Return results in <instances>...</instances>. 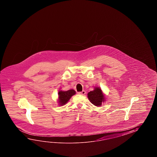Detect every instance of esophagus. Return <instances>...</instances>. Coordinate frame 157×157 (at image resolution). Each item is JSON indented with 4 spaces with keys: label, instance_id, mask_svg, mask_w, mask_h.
<instances>
[{
    "label": "esophagus",
    "instance_id": "esophagus-1",
    "mask_svg": "<svg viewBox=\"0 0 157 157\" xmlns=\"http://www.w3.org/2000/svg\"><path fill=\"white\" fill-rule=\"evenodd\" d=\"M78 94H80V95H85V94H86V91L83 90V91H82L81 92H78Z\"/></svg>",
    "mask_w": 157,
    "mask_h": 157
}]
</instances>
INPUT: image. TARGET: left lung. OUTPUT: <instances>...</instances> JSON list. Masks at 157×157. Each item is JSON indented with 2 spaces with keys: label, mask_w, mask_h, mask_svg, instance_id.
I'll list each match as a JSON object with an SVG mask.
<instances>
[{
  "label": "left lung",
  "mask_w": 157,
  "mask_h": 157,
  "mask_svg": "<svg viewBox=\"0 0 157 157\" xmlns=\"http://www.w3.org/2000/svg\"><path fill=\"white\" fill-rule=\"evenodd\" d=\"M87 98L91 103L97 107H100L102 103L105 100L101 89L98 87H95L93 91H91L87 94Z\"/></svg>",
  "instance_id": "1"
}]
</instances>
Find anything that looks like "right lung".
<instances>
[{"mask_svg":"<svg viewBox=\"0 0 157 157\" xmlns=\"http://www.w3.org/2000/svg\"><path fill=\"white\" fill-rule=\"evenodd\" d=\"M58 103L59 106L64 105L71 98L76 94V91L73 89L67 91H58Z\"/></svg>","mask_w":157,"mask_h":157,"instance_id":"obj_1","label":"right lung"}]
</instances>
